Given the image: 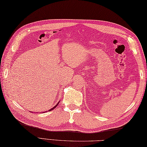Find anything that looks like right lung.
Here are the masks:
<instances>
[{
    "label": "right lung",
    "mask_w": 147,
    "mask_h": 147,
    "mask_svg": "<svg viewBox=\"0 0 147 147\" xmlns=\"http://www.w3.org/2000/svg\"><path fill=\"white\" fill-rule=\"evenodd\" d=\"M59 104V102H58V104H57V105H56L55 106V107H53V108H52L51 109H50V110H49V111H52V110H53V109H55L56 107H57V105Z\"/></svg>",
    "instance_id": "add662e5"
}]
</instances>
